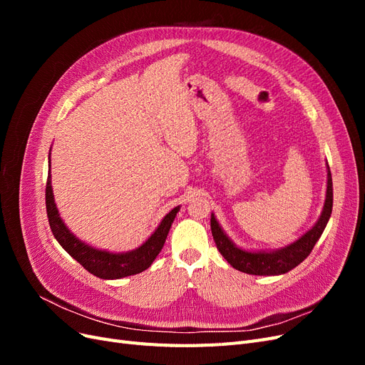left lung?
<instances>
[{"label": "left lung", "instance_id": "8db88e82", "mask_svg": "<svg viewBox=\"0 0 365 365\" xmlns=\"http://www.w3.org/2000/svg\"><path fill=\"white\" fill-rule=\"evenodd\" d=\"M332 205L334 185L332 175H330L327 165V189L322 215H319L312 228H309L302 237L294 240L292 244L277 250H245L237 247L228 237L224 228L217 222L215 213H212V219H210V227H212V235L219 252L235 269L252 275H282L298 267L311 254L318 239L323 235L330 215H332Z\"/></svg>", "mask_w": 365, "mask_h": 365}]
</instances>
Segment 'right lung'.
<instances>
[{
  "mask_svg": "<svg viewBox=\"0 0 365 365\" xmlns=\"http://www.w3.org/2000/svg\"><path fill=\"white\" fill-rule=\"evenodd\" d=\"M50 169H51V160L48 153V178H47V187H46V205H47L50 228L53 231V236L59 242V245L67 251L74 260L79 262L88 272H91L96 275V277L103 279V280L123 279V277H128V275H134L148 269L152 264V262L157 259L160 251L163 250L165 237L169 235L173 219L176 213L180 212L181 205L172 208L170 212L163 217L160 225L148 237V240L143 242V244L135 250L113 252L108 250L94 248L91 245H88L85 240H81L74 233H71V230L65 225V222L62 220L56 202H54Z\"/></svg>",
  "mask_w": 365,
  "mask_h": 365,
  "instance_id": "right-lung-1",
  "label": "right lung"
}]
</instances>
